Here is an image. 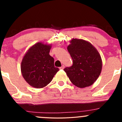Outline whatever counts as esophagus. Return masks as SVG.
<instances>
[{
	"mask_svg": "<svg viewBox=\"0 0 122 122\" xmlns=\"http://www.w3.org/2000/svg\"><path fill=\"white\" fill-rule=\"evenodd\" d=\"M64 68H65V66H64V65H62L61 67H60V69H64Z\"/></svg>",
	"mask_w": 122,
	"mask_h": 122,
	"instance_id": "1",
	"label": "esophagus"
}]
</instances>
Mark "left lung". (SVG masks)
Wrapping results in <instances>:
<instances>
[{
    "label": "left lung",
    "instance_id": "1",
    "mask_svg": "<svg viewBox=\"0 0 122 122\" xmlns=\"http://www.w3.org/2000/svg\"><path fill=\"white\" fill-rule=\"evenodd\" d=\"M67 47L73 60V65L64 71L73 84L79 88L92 85L102 72V60L100 54L89 42L73 38Z\"/></svg>",
    "mask_w": 122,
    "mask_h": 122
}]
</instances>
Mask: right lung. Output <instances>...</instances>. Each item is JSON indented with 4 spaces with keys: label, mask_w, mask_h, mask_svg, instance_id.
Wrapping results in <instances>:
<instances>
[{
    "label": "right lung",
    "mask_w": 122,
    "mask_h": 122,
    "mask_svg": "<svg viewBox=\"0 0 122 122\" xmlns=\"http://www.w3.org/2000/svg\"><path fill=\"white\" fill-rule=\"evenodd\" d=\"M51 45L38 42L29 49L21 62L22 76L30 86L42 88L51 82L59 71L49 52Z\"/></svg>",
    "instance_id": "add662e5"
}]
</instances>
